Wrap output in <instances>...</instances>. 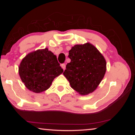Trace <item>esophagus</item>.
<instances>
[{
  "label": "esophagus",
  "mask_w": 135,
  "mask_h": 135,
  "mask_svg": "<svg viewBox=\"0 0 135 135\" xmlns=\"http://www.w3.org/2000/svg\"><path fill=\"white\" fill-rule=\"evenodd\" d=\"M61 67L63 68L64 70H65V64H61Z\"/></svg>",
  "instance_id": "34e87169"
}]
</instances>
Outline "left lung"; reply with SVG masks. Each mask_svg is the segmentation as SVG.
<instances>
[{
	"label": "left lung",
	"instance_id": "obj_1",
	"mask_svg": "<svg viewBox=\"0 0 135 135\" xmlns=\"http://www.w3.org/2000/svg\"><path fill=\"white\" fill-rule=\"evenodd\" d=\"M71 62L63 74L73 89L86 95L97 89L105 74L106 60L94 45L90 43L76 45L69 51Z\"/></svg>",
	"mask_w": 135,
	"mask_h": 135
}]
</instances>
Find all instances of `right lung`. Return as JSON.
<instances>
[{"mask_svg":"<svg viewBox=\"0 0 135 135\" xmlns=\"http://www.w3.org/2000/svg\"><path fill=\"white\" fill-rule=\"evenodd\" d=\"M62 73L56 56L47 47L30 52L18 67V73L25 86L37 93L48 89L54 79Z\"/></svg>","mask_w":135,"mask_h":135,"instance_id":"right-lung-1","label":"right lung"}]
</instances>
